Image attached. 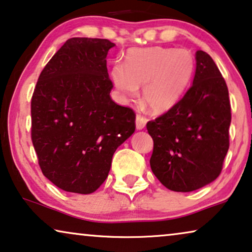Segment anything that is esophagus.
<instances>
[{
  "mask_svg": "<svg viewBox=\"0 0 252 252\" xmlns=\"http://www.w3.org/2000/svg\"><path fill=\"white\" fill-rule=\"evenodd\" d=\"M147 124V118L141 113H137L136 115V119H135V125H136V129H143L146 127Z\"/></svg>",
  "mask_w": 252,
  "mask_h": 252,
  "instance_id": "1",
  "label": "esophagus"
}]
</instances>
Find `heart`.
I'll return each instance as SVG.
<instances>
[{"label": "heart", "mask_w": 252, "mask_h": 252, "mask_svg": "<svg viewBox=\"0 0 252 252\" xmlns=\"http://www.w3.org/2000/svg\"><path fill=\"white\" fill-rule=\"evenodd\" d=\"M195 60L186 49L134 48L125 64H116L111 75L116 88L133 97L142 87V101L155 113H164L179 102L190 84Z\"/></svg>", "instance_id": "b5f03b06"}]
</instances>
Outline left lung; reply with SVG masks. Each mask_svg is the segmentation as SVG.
I'll use <instances>...</instances> for the list:
<instances>
[{"label":"left lung","instance_id":"left-lung-1","mask_svg":"<svg viewBox=\"0 0 252 252\" xmlns=\"http://www.w3.org/2000/svg\"><path fill=\"white\" fill-rule=\"evenodd\" d=\"M230 102L225 79L205 51L196 53L192 85L173 108L147 123L150 166L173 191L204 187L221 173L229 148Z\"/></svg>","mask_w":252,"mask_h":252}]
</instances>
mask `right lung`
I'll list each match as a JSON object with an SVG mask.
<instances>
[{
    "instance_id": "1",
    "label": "right lung",
    "mask_w": 252,
    "mask_h": 252,
    "mask_svg": "<svg viewBox=\"0 0 252 252\" xmlns=\"http://www.w3.org/2000/svg\"><path fill=\"white\" fill-rule=\"evenodd\" d=\"M106 39L72 37L41 72L31 101V136L41 171L65 191L91 194L108 177L135 112L110 97Z\"/></svg>"
}]
</instances>
